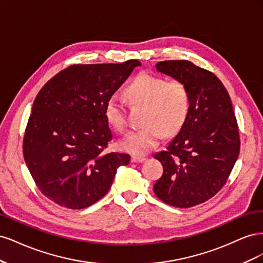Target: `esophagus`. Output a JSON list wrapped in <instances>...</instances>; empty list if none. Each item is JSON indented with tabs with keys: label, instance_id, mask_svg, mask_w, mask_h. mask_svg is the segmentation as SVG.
<instances>
[{
	"label": "esophagus",
	"instance_id": "esophagus-1",
	"mask_svg": "<svg viewBox=\"0 0 263 263\" xmlns=\"http://www.w3.org/2000/svg\"><path fill=\"white\" fill-rule=\"evenodd\" d=\"M145 160H146L145 157H137V156L132 157V162H144Z\"/></svg>",
	"mask_w": 263,
	"mask_h": 263
}]
</instances>
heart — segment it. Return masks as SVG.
I'll use <instances>...</instances> for the list:
<instances>
[{
  "label": "heart",
  "mask_w": 263,
  "mask_h": 263,
  "mask_svg": "<svg viewBox=\"0 0 263 263\" xmlns=\"http://www.w3.org/2000/svg\"><path fill=\"white\" fill-rule=\"evenodd\" d=\"M128 98L146 104L145 127L134 130L119 141L122 150L135 156L148 154L160 142L163 135L172 136L184 124L190 109V94L181 80L166 81L164 78L142 72L126 87ZM107 124L115 130H126L127 119L122 101L110 95L104 105Z\"/></svg>",
  "instance_id": "obj_1"
}]
</instances>
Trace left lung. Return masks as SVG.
<instances>
[{
  "label": "left lung",
  "mask_w": 263,
  "mask_h": 263,
  "mask_svg": "<svg viewBox=\"0 0 263 263\" xmlns=\"http://www.w3.org/2000/svg\"><path fill=\"white\" fill-rule=\"evenodd\" d=\"M156 69L186 85L190 109L179 134L154 156L163 166L154 192L166 204L192 208L218 192L239 155L232 101L216 76L191 61H160Z\"/></svg>",
  "instance_id": "left-lung-1"
}]
</instances>
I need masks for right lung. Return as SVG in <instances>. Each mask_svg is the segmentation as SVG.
Listing matches in <instances>:
<instances>
[{
	"instance_id": "obj_1",
	"label": "right lung",
	"mask_w": 263,
	"mask_h": 263,
	"mask_svg": "<svg viewBox=\"0 0 263 263\" xmlns=\"http://www.w3.org/2000/svg\"><path fill=\"white\" fill-rule=\"evenodd\" d=\"M138 60L73 65L39 91L23 141L24 159L42 193L63 208H89L112 185L130 156L104 150L113 134L104 105Z\"/></svg>"
}]
</instances>
